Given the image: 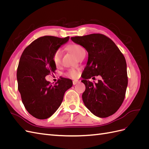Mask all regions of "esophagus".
<instances>
[{
  "label": "esophagus",
  "instance_id": "1",
  "mask_svg": "<svg viewBox=\"0 0 149 149\" xmlns=\"http://www.w3.org/2000/svg\"><path fill=\"white\" fill-rule=\"evenodd\" d=\"M79 81L78 80H74V81H73V85H75V84H76L77 83H78Z\"/></svg>",
  "mask_w": 149,
  "mask_h": 149
}]
</instances>
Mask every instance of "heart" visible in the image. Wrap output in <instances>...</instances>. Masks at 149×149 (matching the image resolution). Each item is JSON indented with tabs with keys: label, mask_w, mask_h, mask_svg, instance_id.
I'll use <instances>...</instances> for the list:
<instances>
[{
	"label": "heart",
	"mask_w": 149,
	"mask_h": 149,
	"mask_svg": "<svg viewBox=\"0 0 149 149\" xmlns=\"http://www.w3.org/2000/svg\"><path fill=\"white\" fill-rule=\"evenodd\" d=\"M69 50L73 53V55L78 58L83 55L84 53H86L85 49L79 45L78 44H73L71 45L68 47ZM63 56V51L61 49H58L53 53L52 60L53 63L55 64V66H60L61 63V58ZM79 75V73L78 71H76L74 70H70L66 73V76H68V77H71L73 78H77Z\"/></svg>",
	"instance_id": "obj_1"
}]
</instances>
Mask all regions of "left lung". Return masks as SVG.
Instances as JSON below:
<instances>
[{"label":"left lung","instance_id":"obj_1","mask_svg":"<svg viewBox=\"0 0 149 149\" xmlns=\"http://www.w3.org/2000/svg\"><path fill=\"white\" fill-rule=\"evenodd\" d=\"M88 53L81 82L86 89L82 98L85 106L99 118H107L119 109L123 104L128 79L125 59L112 40L100 33L71 37ZM100 75L97 84L88 81Z\"/></svg>","mask_w":149,"mask_h":149}]
</instances>
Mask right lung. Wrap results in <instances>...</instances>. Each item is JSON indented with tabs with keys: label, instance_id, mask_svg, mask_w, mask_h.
Masks as SVG:
<instances>
[{
	"label": "right lung",
	"instance_id": "obj_1",
	"mask_svg": "<svg viewBox=\"0 0 149 149\" xmlns=\"http://www.w3.org/2000/svg\"><path fill=\"white\" fill-rule=\"evenodd\" d=\"M69 38L44 36L34 40L22 54L17 71L18 89L25 109L35 118L52 116L60 106L65 93L73 86L70 79L61 78L55 85L45 79L56 69L53 53Z\"/></svg>",
	"mask_w": 149,
	"mask_h": 149
}]
</instances>
